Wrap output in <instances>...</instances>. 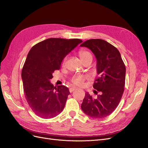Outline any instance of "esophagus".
Segmentation results:
<instances>
[{
    "instance_id": "1",
    "label": "esophagus",
    "mask_w": 148,
    "mask_h": 148,
    "mask_svg": "<svg viewBox=\"0 0 148 148\" xmlns=\"http://www.w3.org/2000/svg\"><path fill=\"white\" fill-rule=\"evenodd\" d=\"M77 89V88H75V87H72V88H70V89H69V91H70V92H72L73 91H74L75 89Z\"/></svg>"
}]
</instances>
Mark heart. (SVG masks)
<instances>
[{
    "label": "heart",
    "instance_id": "1",
    "mask_svg": "<svg viewBox=\"0 0 148 148\" xmlns=\"http://www.w3.org/2000/svg\"><path fill=\"white\" fill-rule=\"evenodd\" d=\"M78 55L83 62H85L87 60L92 59V56L91 53L87 50H80L78 52ZM66 58H64L63 60V65H65ZM86 79V76L82 75H75L71 78L70 82L73 84L75 86H82L84 83V80Z\"/></svg>",
    "mask_w": 148,
    "mask_h": 148
}]
</instances>
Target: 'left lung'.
Returning <instances> with one entry per match:
<instances>
[{
  "label": "left lung",
  "mask_w": 148,
  "mask_h": 148,
  "mask_svg": "<svg viewBox=\"0 0 148 148\" xmlns=\"http://www.w3.org/2000/svg\"><path fill=\"white\" fill-rule=\"evenodd\" d=\"M80 46L90 49L96 58L99 77L95 81L93 88L100 93L96 94V97H92L88 92L85 93L82 109L93 119L106 117L117 108L122 97L125 65L118 49L104 40L89 39Z\"/></svg>",
  "instance_id": "8db88e82"
}]
</instances>
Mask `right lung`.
I'll return each mask as SVG.
<instances>
[{"label": "right lung", "mask_w": 148, "mask_h": 148, "mask_svg": "<svg viewBox=\"0 0 148 148\" xmlns=\"http://www.w3.org/2000/svg\"><path fill=\"white\" fill-rule=\"evenodd\" d=\"M79 39L49 38L30 49L21 71L24 93L35 114L43 119L59 115L64 109L69 88L50 83L52 73L59 70L64 57L78 44Z\"/></svg>", "instance_id": "1"}]
</instances>
